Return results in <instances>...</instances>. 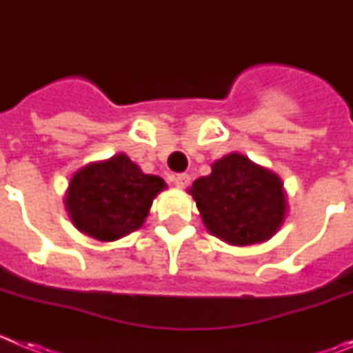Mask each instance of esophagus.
I'll return each instance as SVG.
<instances>
[{"label": "esophagus", "mask_w": 353, "mask_h": 353, "mask_svg": "<svg viewBox=\"0 0 353 353\" xmlns=\"http://www.w3.org/2000/svg\"><path fill=\"white\" fill-rule=\"evenodd\" d=\"M173 182H174V185L179 187V189H185V187L191 183V176H189L187 173H180L174 176Z\"/></svg>", "instance_id": "34e87169"}]
</instances>
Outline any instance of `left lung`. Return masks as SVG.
<instances>
[{"label":"left lung","instance_id":"8db88e82","mask_svg":"<svg viewBox=\"0 0 353 353\" xmlns=\"http://www.w3.org/2000/svg\"><path fill=\"white\" fill-rule=\"evenodd\" d=\"M189 194L208 232L240 248L272 239L288 214L279 174L236 152L215 161L212 173L196 180Z\"/></svg>","mask_w":353,"mask_h":353}]
</instances>
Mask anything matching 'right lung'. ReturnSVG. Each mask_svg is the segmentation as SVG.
Listing matches in <instances>:
<instances>
[{
	"label": "right lung",
	"instance_id": "obj_1",
	"mask_svg": "<svg viewBox=\"0 0 353 353\" xmlns=\"http://www.w3.org/2000/svg\"><path fill=\"white\" fill-rule=\"evenodd\" d=\"M161 176L143 173L125 154L84 164L70 176L63 205L72 224L84 235L114 242L145 224L159 192Z\"/></svg>",
	"mask_w": 353,
	"mask_h": 353
}]
</instances>
